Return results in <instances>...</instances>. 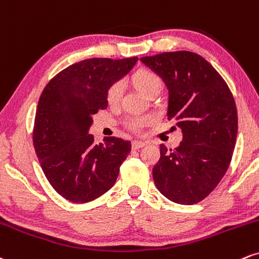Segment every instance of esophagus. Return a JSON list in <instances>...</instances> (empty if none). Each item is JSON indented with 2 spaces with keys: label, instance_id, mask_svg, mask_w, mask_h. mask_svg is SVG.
Masks as SVG:
<instances>
[{
  "label": "esophagus",
  "instance_id": "obj_1",
  "mask_svg": "<svg viewBox=\"0 0 259 259\" xmlns=\"http://www.w3.org/2000/svg\"><path fill=\"white\" fill-rule=\"evenodd\" d=\"M147 145V143L145 142H142V141H135L132 143V148L135 149V150H137V149H141L143 147H145Z\"/></svg>",
  "mask_w": 259,
  "mask_h": 259
}]
</instances>
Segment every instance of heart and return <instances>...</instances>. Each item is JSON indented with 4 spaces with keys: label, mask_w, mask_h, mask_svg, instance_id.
Returning <instances> with one entry per match:
<instances>
[{
    "label": "heart",
    "mask_w": 259,
    "mask_h": 259,
    "mask_svg": "<svg viewBox=\"0 0 259 259\" xmlns=\"http://www.w3.org/2000/svg\"><path fill=\"white\" fill-rule=\"evenodd\" d=\"M132 81L148 97L153 93H159L161 87H162V78L160 77V75L147 68L138 69L136 72H133ZM122 93L123 81L117 80L109 86L108 91H106V99L110 104H116L117 102H120ZM151 121H153V118L149 116L132 117L127 121V127L133 132H141L145 126L150 124Z\"/></svg>",
    "instance_id": "1"
}]
</instances>
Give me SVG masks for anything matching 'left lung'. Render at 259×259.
<instances>
[{"label": "left lung", "mask_w": 259, "mask_h": 259, "mask_svg": "<svg viewBox=\"0 0 259 259\" xmlns=\"http://www.w3.org/2000/svg\"><path fill=\"white\" fill-rule=\"evenodd\" d=\"M141 62L165 81L167 118L183 132L176 149L160 145L155 185L171 201L194 205L213 191L232 162L238 135L233 93L220 72L193 52H163Z\"/></svg>", "instance_id": "8db88e82"}]
</instances>
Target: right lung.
<instances>
[{
  "label": "right lung",
  "mask_w": 259,
  "mask_h": 259,
  "mask_svg": "<svg viewBox=\"0 0 259 259\" xmlns=\"http://www.w3.org/2000/svg\"><path fill=\"white\" fill-rule=\"evenodd\" d=\"M137 60H82L58 72L42 91L33 122V148L46 178L64 199L93 201L116 182L132 144L116 137L96 144L90 130L93 115L108 106L109 86Z\"/></svg>",
  "instance_id": "1"
}]
</instances>
